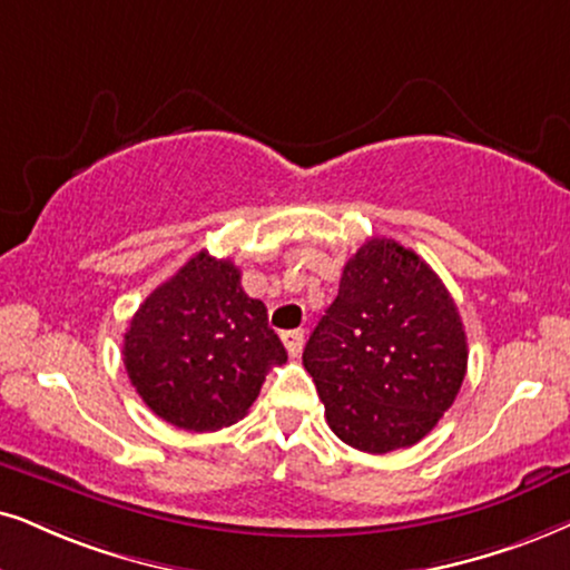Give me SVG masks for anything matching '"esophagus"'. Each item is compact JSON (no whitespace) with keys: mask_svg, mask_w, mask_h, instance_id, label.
<instances>
[{"mask_svg":"<svg viewBox=\"0 0 570 570\" xmlns=\"http://www.w3.org/2000/svg\"><path fill=\"white\" fill-rule=\"evenodd\" d=\"M281 338H284V347H286V352H289L292 357H299L302 347H305V331H302V328L284 331V334H281Z\"/></svg>","mask_w":570,"mask_h":570,"instance_id":"34e87169","label":"esophagus"}]
</instances>
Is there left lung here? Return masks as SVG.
Here are the masks:
<instances>
[{
	"instance_id": "1",
	"label": "left lung",
	"mask_w": 570,
	"mask_h": 570,
	"mask_svg": "<svg viewBox=\"0 0 570 570\" xmlns=\"http://www.w3.org/2000/svg\"><path fill=\"white\" fill-rule=\"evenodd\" d=\"M302 363L331 431L384 455L421 442L452 407L468 368L465 328L429 263L373 236L344 265Z\"/></svg>"
}]
</instances>
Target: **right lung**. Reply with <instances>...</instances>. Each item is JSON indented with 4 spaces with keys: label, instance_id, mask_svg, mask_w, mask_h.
<instances>
[{
    "label": "right lung",
    "instance_id": "right-lung-1",
    "mask_svg": "<svg viewBox=\"0 0 570 570\" xmlns=\"http://www.w3.org/2000/svg\"><path fill=\"white\" fill-rule=\"evenodd\" d=\"M128 379L163 421L218 431L247 415L286 350L232 261L205 249L149 294L124 336Z\"/></svg>",
    "mask_w": 570,
    "mask_h": 570
}]
</instances>
